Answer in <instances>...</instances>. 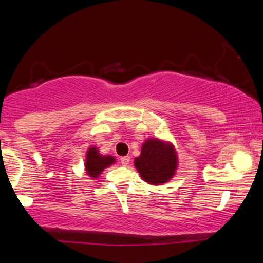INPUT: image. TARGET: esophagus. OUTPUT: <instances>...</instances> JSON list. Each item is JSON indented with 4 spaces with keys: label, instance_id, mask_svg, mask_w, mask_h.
I'll return each mask as SVG.
<instances>
[{
    "label": "esophagus",
    "instance_id": "34e87169",
    "mask_svg": "<svg viewBox=\"0 0 263 263\" xmlns=\"http://www.w3.org/2000/svg\"><path fill=\"white\" fill-rule=\"evenodd\" d=\"M130 160H131L130 155H126V157H122L121 158V163L123 164V166H127V164L130 163Z\"/></svg>",
    "mask_w": 263,
    "mask_h": 263
}]
</instances>
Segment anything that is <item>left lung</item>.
<instances>
[{
  "instance_id": "left-lung-1",
  "label": "left lung",
  "mask_w": 263,
  "mask_h": 263,
  "mask_svg": "<svg viewBox=\"0 0 263 263\" xmlns=\"http://www.w3.org/2000/svg\"><path fill=\"white\" fill-rule=\"evenodd\" d=\"M177 158L171 144L159 139H148L142 145L141 153L135 160L140 176L151 184H162L175 174Z\"/></svg>"
}]
</instances>
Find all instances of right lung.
I'll list each match as a JSON object with an SVG mask.
<instances>
[{"mask_svg":"<svg viewBox=\"0 0 263 263\" xmlns=\"http://www.w3.org/2000/svg\"><path fill=\"white\" fill-rule=\"evenodd\" d=\"M115 162V158L110 155H101L96 147H90L87 152L86 171L91 177H97L103 169Z\"/></svg>","mask_w":263,"mask_h":263,"instance_id":"1","label":"right lung"}]
</instances>
